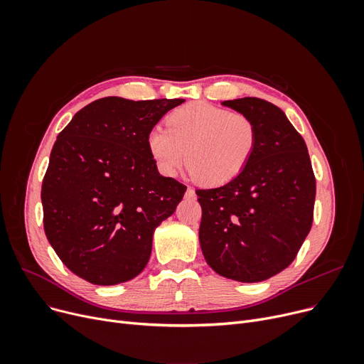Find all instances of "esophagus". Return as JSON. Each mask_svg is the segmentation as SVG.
<instances>
[{"label": "esophagus", "mask_w": 364, "mask_h": 364, "mask_svg": "<svg viewBox=\"0 0 364 364\" xmlns=\"http://www.w3.org/2000/svg\"><path fill=\"white\" fill-rule=\"evenodd\" d=\"M186 198H188V199H195L196 198V193H195V190L192 187H187Z\"/></svg>", "instance_id": "esophagus-1"}]
</instances>
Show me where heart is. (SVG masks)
<instances>
[{
	"instance_id": "1",
	"label": "heart",
	"mask_w": 364,
	"mask_h": 364,
	"mask_svg": "<svg viewBox=\"0 0 364 364\" xmlns=\"http://www.w3.org/2000/svg\"><path fill=\"white\" fill-rule=\"evenodd\" d=\"M166 124L153 127L147 136L156 166L174 176L187 158V174L208 187L235 180L257 147V127L250 118L205 102L176 109Z\"/></svg>"
}]
</instances>
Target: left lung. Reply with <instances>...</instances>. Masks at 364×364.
Returning a JSON list of instances; mask_svg holds the SVG:
<instances>
[{
	"label": "left lung",
	"mask_w": 364,
	"mask_h": 364,
	"mask_svg": "<svg viewBox=\"0 0 364 364\" xmlns=\"http://www.w3.org/2000/svg\"><path fill=\"white\" fill-rule=\"evenodd\" d=\"M257 127V147L240 174L221 187L196 190L199 242L223 277L255 283L284 270L313 224L316 178L307 144L277 106L257 99L225 100Z\"/></svg>",
	"instance_id": "1"
}]
</instances>
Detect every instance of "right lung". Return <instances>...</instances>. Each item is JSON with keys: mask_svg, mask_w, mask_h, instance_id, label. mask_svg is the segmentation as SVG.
I'll return each mask as SVG.
<instances>
[{"mask_svg": "<svg viewBox=\"0 0 364 364\" xmlns=\"http://www.w3.org/2000/svg\"><path fill=\"white\" fill-rule=\"evenodd\" d=\"M183 102L105 97L57 136L41 190L44 230L76 276L112 286L144 270L153 233L187 188L159 174L147 136Z\"/></svg>", "mask_w": 364, "mask_h": 364, "instance_id": "1", "label": "right lung"}]
</instances>
